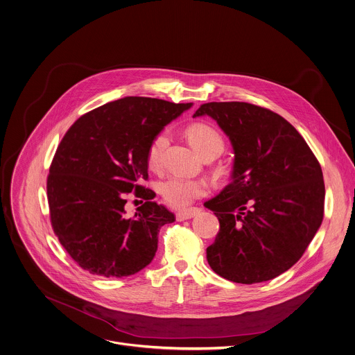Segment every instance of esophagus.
Masks as SVG:
<instances>
[{
  "instance_id": "esophagus-1",
  "label": "esophagus",
  "mask_w": 355,
  "mask_h": 355,
  "mask_svg": "<svg viewBox=\"0 0 355 355\" xmlns=\"http://www.w3.org/2000/svg\"><path fill=\"white\" fill-rule=\"evenodd\" d=\"M200 212V209L197 208H189V209H185V211H180L177 212V220H187V219H192L193 216H196L197 214Z\"/></svg>"
}]
</instances>
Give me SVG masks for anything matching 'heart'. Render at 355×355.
<instances>
[{
	"mask_svg": "<svg viewBox=\"0 0 355 355\" xmlns=\"http://www.w3.org/2000/svg\"><path fill=\"white\" fill-rule=\"evenodd\" d=\"M187 133L192 146L201 154V157H207L209 154H215L218 157L225 148V141L219 132L207 123H195L188 128ZM167 144L168 137L166 133H159L153 140L147 154V163L150 168H160ZM160 192L170 205L181 208L189 205L197 197L205 195L207 184L201 180L170 177L168 180L162 182Z\"/></svg>",
	"mask_w": 355,
	"mask_h": 355,
	"instance_id": "b5f03b06",
	"label": "heart"
}]
</instances>
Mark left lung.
<instances>
[{
    "instance_id": "1",
    "label": "left lung",
    "mask_w": 355,
    "mask_h": 355,
    "mask_svg": "<svg viewBox=\"0 0 355 355\" xmlns=\"http://www.w3.org/2000/svg\"><path fill=\"white\" fill-rule=\"evenodd\" d=\"M229 137L232 182L204 205L220 229L207 248L218 275L243 284L271 280L290 270L321 226L322 171L297 129L274 112L245 102L201 105Z\"/></svg>"
}]
</instances>
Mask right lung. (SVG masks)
<instances>
[{
    "mask_svg": "<svg viewBox=\"0 0 355 355\" xmlns=\"http://www.w3.org/2000/svg\"><path fill=\"white\" fill-rule=\"evenodd\" d=\"M192 103L126 96L81 116L61 140L47 177L51 226L61 245L92 275L122 277L146 268L162 226L175 216L140 184L148 178L153 140ZM148 201L126 217L125 196Z\"/></svg>",
    "mask_w": 355,
    "mask_h": 355,
    "instance_id": "add662e5",
    "label": "right lung"
}]
</instances>
